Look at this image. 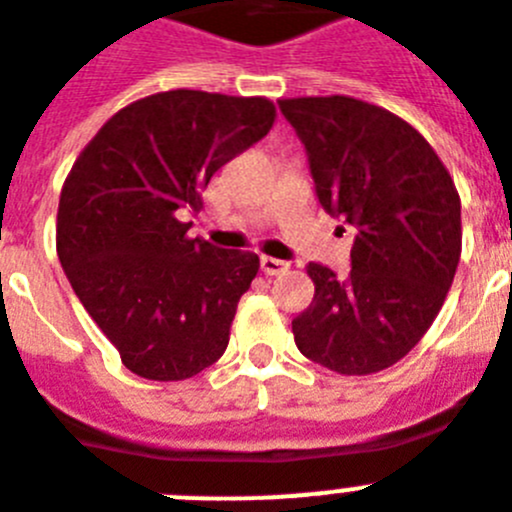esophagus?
Returning a JSON list of instances; mask_svg holds the SVG:
<instances>
[{
	"label": "esophagus",
	"instance_id": "obj_1",
	"mask_svg": "<svg viewBox=\"0 0 512 512\" xmlns=\"http://www.w3.org/2000/svg\"><path fill=\"white\" fill-rule=\"evenodd\" d=\"M290 269V264L282 259H272V256H261V272L266 277H279V274H285Z\"/></svg>",
	"mask_w": 512,
	"mask_h": 512
}]
</instances>
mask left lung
Segmentation results:
<instances>
[{"label": "left lung", "mask_w": 512, "mask_h": 512, "mask_svg": "<svg viewBox=\"0 0 512 512\" xmlns=\"http://www.w3.org/2000/svg\"><path fill=\"white\" fill-rule=\"evenodd\" d=\"M308 150L318 202L355 230L352 272L305 266L316 285L292 321L308 360L373 375L414 349L438 318L461 259V196L412 124L349 95L282 98ZM344 233V227H339Z\"/></svg>", "instance_id": "obj_1"}]
</instances>
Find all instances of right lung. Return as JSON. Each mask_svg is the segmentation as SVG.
Wrapping results in <instances>:
<instances>
[{"mask_svg": "<svg viewBox=\"0 0 512 512\" xmlns=\"http://www.w3.org/2000/svg\"><path fill=\"white\" fill-rule=\"evenodd\" d=\"M269 98L168 90L113 113L61 186L56 253L121 362L147 381H186L220 360L251 251L189 238L209 178L269 134Z\"/></svg>", "mask_w": 512, "mask_h": 512, "instance_id": "1", "label": "right lung"}]
</instances>
